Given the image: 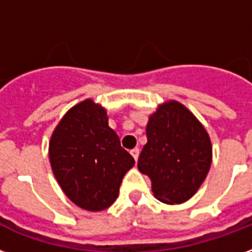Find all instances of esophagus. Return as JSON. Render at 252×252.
Wrapping results in <instances>:
<instances>
[{
  "mask_svg": "<svg viewBox=\"0 0 252 252\" xmlns=\"http://www.w3.org/2000/svg\"><path fill=\"white\" fill-rule=\"evenodd\" d=\"M130 154H132V157L134 158V161H137L138 156H140V149H137V148H134V149L130 150Z\"/></svg>",
  "mask_w": 252,
  "mask_h": 252,
  "instance_id": "1",
  "label": "esophagus"
}]
</instances>
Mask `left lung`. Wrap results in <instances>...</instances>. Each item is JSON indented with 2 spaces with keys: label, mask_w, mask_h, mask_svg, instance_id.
Returning a JSON list of instances; mask_svg holds the SVG:
<instances>
[{
  "label": "left lung",
  "mask_w": 252,
  "mask_h": 252,
  "mask_svg": "<svg viewBox=\"0 0 252 252\" xmlns=\"http://www.w3.org/2000/svg\"><path fill=\"white\" fill-rule=\"evenodd\" d=\"M146 137L137 167L152 179L154 197L170 205L191 199L212 165L211 137L199 119L167 100L149 116Z\"/></svg>",
  "instance_id": "left-lung-1"
}]
</instances>
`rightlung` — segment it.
<instances>
[{"mask_svg": "<svg viewBox=\"0 0 252 252\" xmlns=\"http://www.w3.org/2000/svg\"><path fill=\"white\" fill-rule=\"evenodd\" d=\"M49 162L63 192L77 207L100 212L115 203L134 159L108 126L106 108L93 99L73 106L49 140Z\"/></svg>", "mask_w": 252, "mask_h": 252, "instance_id": "right-lung-1", "label": "right lung"}]
</instances>
